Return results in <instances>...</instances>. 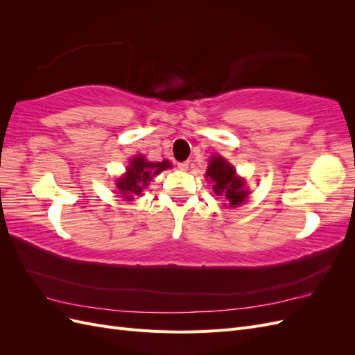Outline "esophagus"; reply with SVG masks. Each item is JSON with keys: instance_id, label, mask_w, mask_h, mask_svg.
Listing matches in <instances>:
<instances>
[{"instance_id": "34e87169", "label": "esophagus", "mask_w": 355, "mask_h": 355, "mask_svg": "<svg viewBox=\"0 0 355 355\" xmlns=\"http://www.w3.org/2000/svg\"><path fill=\"white\" fill-rule=\"evenodd\" d=\"M188 166H189L188 161H182V163H178L179 170H188Z\"/></svg>"}]
</instances>
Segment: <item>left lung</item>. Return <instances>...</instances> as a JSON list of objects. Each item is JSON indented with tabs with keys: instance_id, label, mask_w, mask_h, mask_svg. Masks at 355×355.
Masks as SVG:
<instances>
[{
	"instance_id": "obj_1",
	"label": "left lung",
	"mask_w": 355,
	"mask_h": 355,
	"mask_svg": "<svg viewBox=\"0 0 355 355\" xmlns=\"http://www.w3.org/2000/svg\"><path fill=\"white\" fill-rule=\"evenodd\" d=\"M206 176L213 184L214 194L227 201L231 207L240 206L249 196V191L244 189V180L235 175V168L222 157L210 159Z\"/></svg>"
}]
</instances>
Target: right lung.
Masks as SVG:
<instances>
[{"instance_id":"right-lung-1","label":"right lung","mask_w":355,"mask_h":355,"mask_svg":"<svg viewBox=\"0 0 355 355\" xmlns=\"http://www.w3.org/2000/svg\"><path fill=\"white\" fill-rule=\"evenodd\" d=\"M170 167L171 164L168 161H163V163H149L144 155H136L130 161V166L127 167V173L116 180V187L124 196V198L132 200L133 197L142 194V191L145 189V187H148L149 180L155 175Z\"/></svg>"}]
</instances>
